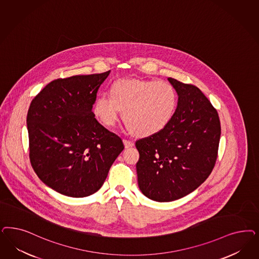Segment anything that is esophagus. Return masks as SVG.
I'll return each mask as SVG.
<instances>
[{"label": "esophagus", "mask_w": 259, "mask_h": 259, "mask_svg": "<svg viewBox=\"0 0 259 259\" xmlns=\"http://www.w3.org/2000/svg\"><path fill=\"white\" fill-rule=\"evenodd\" d=\"M123 142H124V145H125V148H131V147H134V143L133 141H131V140H127V139H124Z\"/></svg>", "instance_id": "34e87169"}]
</instances>
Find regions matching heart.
Wrapping results in <instances>:
<instances>
[{
	"mask_svg": "<svg viewBox=\"0 0 259 259\" xmlns=\"http://www.w3.org/2000/svg\"><path fill=\"white\" fill-rule=\"evenodd\" d=\"M178 92L165 80L118 79L110 85L109 96L99 95L92 111L105 126H113L120 109L125 125L138 136H150L167 127L176 114Z\"/></svg>",
	"mask_w": 259,
	"mask_h": 259,
	"instance_id": "b5f03b06",
	"label": "heart"
}]
</instances>
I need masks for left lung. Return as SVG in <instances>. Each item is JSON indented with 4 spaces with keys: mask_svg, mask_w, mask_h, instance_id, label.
I'll use <instances>...</instances> for the list:
<instances>
[{
    "mask_svg": "<svg viewBox=\"0 0 259 259\" xmlns=\"http://www.w3.org/2000/svg\"><path fill=\"white\" fill-rule=\"evenodd\" d=\"M176 114L166 128L135 143L140 191L151 200H176L193 192L212 171L221 134L217 109L200 90L174 78Z\"/></svg>",
    "mask_w": 259,
    "mask_h": 259,
    "instance_id": "obj_1",
    "label": "left lung"
}]
</instances>
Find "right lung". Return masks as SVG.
<instances>
[{
    "label": "right lung",
    "mask_w": 259,
    "mask_h": 259,
    "mask_svg": "<svg viewBox=\"0 0 259 259\" xmlns=\"http://www.w3.org/2000/svg\"><path fill=\"white\" fill-rule=\"evenodd\" d=\"M109 72L56 79L29 106L30 164L42 182L61 194L84 197L97 192L125 148L92 111Z\"/></svg>",
    "instance_id": "add662e5"
}]
</instances>
